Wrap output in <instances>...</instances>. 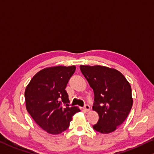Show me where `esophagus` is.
<instances>
[{
	"label": "esophagus",
	"mask_w": 154,
	"mask_h": 154,
	"mask_svg": "<svg viewBox=\"0 0 154 154\" xmlns=\"http://www.w3.org/2000/svg\"><path fill=\"white\" fill-rule=\"evenodd\" d=\"M84 109L86 112H88V111H89V109H90V106H89V105H87V104H86V105L84 106Z\"/></svg>",
	"instance_id": "obj_1"
}]
</instances>
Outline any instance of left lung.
<instances>
[{
	"label": "left lung",
	"mask_w": 154,
	"mask_h": 154,
	"mask_svg": "<svg viewBox=\"0 0 154 154\" xmlns=\"http://www.w3.org/2000/svg\"><path fill=\"white\" fill-rule=\"evenodd\" d=\"M82 74L93 89V109L99 119L94 129L109 134L123 122L133 105L131 85L120 72L103 66L80 65Z\"/></svg>",
	"instance_id": "obj_1"
}]
</instances>
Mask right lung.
Returning <instances> with one entry per match:
<instances>
[{
  "label": "right lung",
  "mask_w": 154,
  "mask_h": 154,
  "mask_svg": "<svg viewBox=\"0 0 154 154\" xmlns=\"http://www.w3.org/2000/svg\"><path fill=\"white\" fill-rule=\"evenodd\" d=\"M75 66L45 68L32 78L25 91L26 109L40 127L51 134H59L69 126L72 116L80 112L68 107L65 90Z\"/></svg>",
  "instance_id": "obj_1"
}]
</instances>
